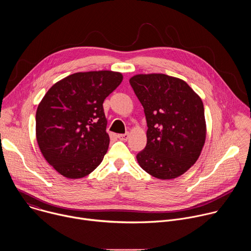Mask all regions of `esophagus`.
I'll return each mask as SVG.
<instances>
[{
    "mask_svg": "<svg viewBox=\"0 0 251 251\" xmlns=\"http://www.w3.org/2000/svg\"><path fill=\"white\" fill-rule=\"evenodd\" d=\"M117 138L122 140V141H126L129 138V133H125V134H118Z\"/></svg>",
    "mask_w": 251,
    "mask_h": 251,
    "instance_id": "esophagus-1",
    "label": "esophagus"
}]
</instances>
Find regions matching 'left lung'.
<instances>
[{"label":"left lung","mask_w":251,"mask_h":251,"mask_svg":"<svg viewBox=\"0 0 251 251\" xmlns=\"http://www.w3.org/2000/svg\"><path fill=\"white\" fill-rule=\"evenodd\" d=\"M144 107L147 145L137 154L140 167L160 180L186 173L199 159L206 137L203 104L183 79L163 74L129 80Z\"/></svg>","instance_id":"obj_1"}]
</instances>
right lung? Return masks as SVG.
<instances>
[{"label": "right lung", "mask_w": 251, "mask_h": 251, "mask_svg": "<svg viewBox=\"0 0 251 251\" xmlns=\"http://www.w3.org/2000/svg\"><path fill=\"white\" fill-rule=\"evenodd\" d=\"M122 80V74L111 70L76 73L54 83L40 102L38 144L63 176L83 177L102 162L110 141L103 102Z\"/></svg>", "instance_id": "add662e5"}]
</instances>
